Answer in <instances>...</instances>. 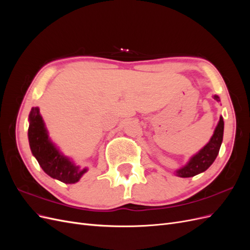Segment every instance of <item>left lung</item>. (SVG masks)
<instances>
[{"mask_svg": "<svg viewBox=\"0 0 250 250\" xmlns=\"http://www.w3.org/2000/svg\"><path fill=\"white\" fill-rule=\"evenodd\" d=\"M216 101H220V98L217 95L214 96ZM224 122L223 118L220 117L218 125L214 131L213 137L209 142L204 146L198 153H196L191 157L188 163L176 171V175L179 177H193L199 173H202L209 168V166L214 163L216 157L220 150L222 140H223Z\"/></svg>", "mask_w": 250, "mask_h": 250, "instance_id": "8db88e82", "label": "left lung"}]
</instances>
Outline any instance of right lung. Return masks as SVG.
<instances>
[{"label": "right lung", "instance_id": "1", "mask_svg": "<svg viewBox=\"0 0 250 250\" xmlns=\"http://www.w3.org/2000/svg\"><path fill=\"white\" fill-rule=\"evenodd\" d=\"M28 139L32 154L42 169L52 178L64 184L79 181L87 169H80L70 158L64 156L51 142L39 107H32L29 115Z\"/></svg>", "mask_w": 250, "mask_h": 250}]
</instances>
